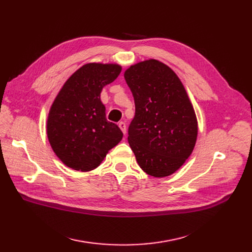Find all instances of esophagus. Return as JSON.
Segmentation results:
<instances>
[{"instance_id":"34e87169","label":"esophagus","mask_w":252,"mask_h":252,"mask_svg":"<svg viewBox=\"0 0 252 252\" xmlns=\"http://www.w3.org/2000/svg\"><path fill=\"white\" fill-rule=\"evenodd\" d=\"M118 126L121 127L122 131L126 135V123H125V122H121V123L118 124Z\"/></svg>"}]
</instances>
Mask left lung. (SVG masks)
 I'll return each instance as SVG.
<instances>
[{"label":"left lung","instance_id":"1","mask_svg":"<svg viewBox=\"0 0 252 252\" xmlns=\"http://www.w3.org/2000/svg\"><path fill=\"white\" fill-rule=\"evenodd\" d=\"M125 78L135 100L127 141L138 164L155 178L174 174L197 139V119L186 90L168 66L154 59L131 65Z\"/></svg>","mask_w":252,"mask_h":252}]
</instances>
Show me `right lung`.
<instances>
[{
    "mask_svg": "<svg viewBox=\"0 0 252 252\" xmlns=\"http://www.w3.org/2000/svg\"><path fill=\"white\" fill-rule=\"evenodd\" d=\"M122 71L117 64L89 63L64 84L53 103L47 123L51 146L61 161L75 170L99 166L122 141L123 131L106 118L102 89Z\"/></svg>",
    "mask_w": 252,
    "mask_h": 252,
    "instance_id": "add662e5",
    "label": "right lung"
}]
</instances>
